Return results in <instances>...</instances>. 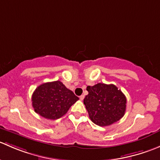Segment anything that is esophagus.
I'll use <instances>...</instances> for the list:
<instances>
[{
    "mask_svg": "<svg viewBox=\"0 0 160 160\" xmlns=\"http://www.w3.org/2000/svg\"><path fill=\"white\" fill-rule=\"evenodd\" d=\"M83 99H84V95H81V96H80V101H83Z\"/></svg>",
    "mask_w": 160,
    "mask_h": 160,
    "instance_id": "obj_1",
    "label": "esophagus"
}]
</instances>
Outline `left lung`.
<instances>
[{
	"mask_svg": "<svg viewBox=\"0 0 160 160\" xmlns=\"http://www.w3.org/2000/svg\"><path fill=\"white\" fill-rule=\"evenodd\" d=\"M83 100L90 120L99 126H108L120 120L126 109L125 94L114 84L99 83L88 86Z\"/></svg>",
	"mask_w": 160,
	"mask_h": 160,
	"instance_id": "1",
	"label": "left lung"
}]
</instances>
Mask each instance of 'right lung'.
Here are the masks:
<instances>
[{
	"mask_svg": "<svg viewBox=\"0 0 160 160\" xmlns=\"http://www.w3.org/2000/svg\"><path fill=\"white\" fill-rule=\"evenodd\" d=\"M78 100V97L59 80L42 83L35 90L32 97V107L35 112L51 120L67 114Z\"/></svg>",
	"mask_w": 160,
	"mask_h": 160,
	"instance_id": "right-lung-1",
	"label": "right lung"
}]
</instances>
